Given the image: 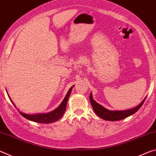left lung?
I'll list each match as a JSON object with an SVG mask.
<instances>
[{
  "mask_svg": "<svg viewBox=\"0 0 156 156\" xmlns=\"http://www.w3.org/2000/svg\"><path fill=\"white\" fill-rule=\"evenodd\" d=\"M89 99H90L91 104L92 105V107H93L94 111L96 113V115H98L100 118L105 120L117 121L122 120L124 118L128 117V116L138 112L140 108L142 107V105H143L146 98L142 100L140 104L135 108L124 111H111L106 109V108L102 107V105H100L97 102L95 101L93 97H92L91 93L90 94V96H89Z\"/></svg>",
  "mask_w": 156,
  "mask_h": 156,
  "instance_id": "obj_1",
  "label": "left lung"
}]
</instances>
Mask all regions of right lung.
<instances>
[{"instance_id":"add662e5","label":"right lung","mask_w":156,"mask_h":156,"mask_svg":"<svg viewBox=\"0 0 156 156\" xmlns=\"http://www.w3.org/2000/svg\"><path fill=\"white\" fill-rule=\"evenodd\" d=\"M73 86L69 89V90L68 91L67 95H66L65 98L64 100H62L61 104L60 105V106L56 108V109L52 111V112L47 113H39V114H26L25 113L20 112V113L22 115L23 117L25 118L26 119L30 120L31 121H33V122H40V123H51L56 122L57 120H58L60 118L62 117V115L65 113L66 107H67V102L69 99V95L72 92V89ZM9 100H11L12 103L14 105L15 107L16 105H14V102L10 98L9 96L8 95Z\"/></svg>"}]
</instances>
